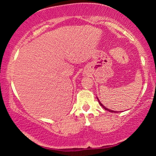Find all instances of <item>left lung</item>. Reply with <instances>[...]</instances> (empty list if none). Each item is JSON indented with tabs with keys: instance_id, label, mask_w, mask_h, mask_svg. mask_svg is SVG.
I'll use <instances>...</instances> for the list:
<instances>
[{
	"instance_id": "1",
	"label": "left lung",
	"mask_w": 156,
	"mask_h": 156,
	"mask_svg": "<svg viewBox=\"0 0 156 156\" xmlns=\"http://www.w3.org/2000/svg\"><path fill=\"white\" fill-rule=\"evenodd\" d=\"M98 101H99V100H98ZM99 103H100V104H101V106H103V108H104L105 109V110H107V111H108V112H114V111H112V110H109V109L108 108H105V106H103V104H102V103H101V102H100L99 101Z\"/></svg>"
}]
</instances>
